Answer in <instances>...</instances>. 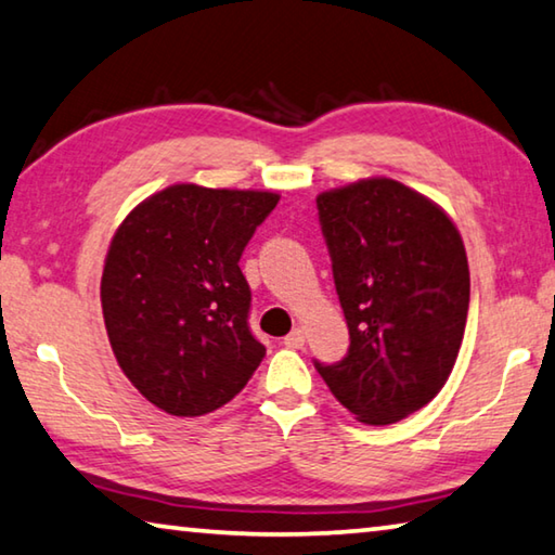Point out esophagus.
Listing matches in <instances>:
<instances>
[{
  "label": "esophagus",
  "mask_w": 555,
  "mask_h": 555,
  "mask_svg": "<svg viewBox=\"0 0 555 555\" xmlns=\"http://www.w3.org/2000/svg\"><path fill=\"white\" fill-rule=\"evenodd\" d=\"M304 343H306V335H304V331H300V327H294V331H291L284 337V345L286 347H294V350H298V347H304Z\"/></svg>",
  "instance_id": "esophagus-1"
}]
</instances>
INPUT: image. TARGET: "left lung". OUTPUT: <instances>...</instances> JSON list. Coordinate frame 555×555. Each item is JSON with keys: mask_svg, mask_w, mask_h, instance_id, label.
<instances>
[{"mask_svg": "<svg viewBox=\"0 0 555 555\" xmlns=\"http://www.w3.org/2000/svg\"><path fill=\"white\" fill-rule=\"evenodd\" d=\"M350 347L315 360L333 397L370 426L424 409L463 345L469 269L453 220L391 178H367L315 198Z\"/></svg>", "mask_w": 555, "mask_h": 555, "instance_id": "left-lung-1", "label": "left lung"}]
</instances>
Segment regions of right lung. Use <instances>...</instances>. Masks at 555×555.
<instances>
[{
  "mask_svg": "<svg viewBox=\"0 0 555 555\" xmlns=\"http://www.w3.org/2000/svg\"><path fill=\"white\" fill-rule=\"evenodd\" d=\"M279 193L168 185L112 237L100 298L121 372L171 416H203L244 389L264 360L249 331L240 257Z\"/></svg>",
  "mask_w": 555,
  "mask_h": 555,
  "instance_id": "obj_1",
  "label": "right lung"
}]
</instances>
